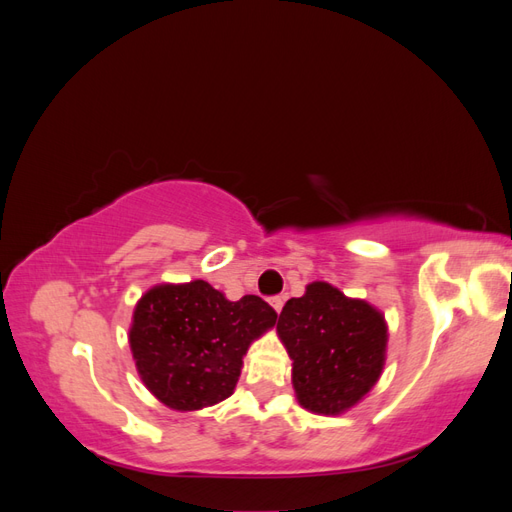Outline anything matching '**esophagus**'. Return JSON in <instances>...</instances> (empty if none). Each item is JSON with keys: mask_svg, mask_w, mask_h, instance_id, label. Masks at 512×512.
I'll return each mask as SVG.
<instances>
[{"mask_svg": "<svg viewBox=\"0 0 512 512\" xmlns=\"http://www.w3.org/2000/svg\"><path fill=\"white\" fill-rule=\"evenodd\" d=\"M269 303H271V307L275 309V312L280 314V312H282V307H284V297H271V299H269Z\"/></svg>", "mask_w": 512, "mask_h": 512, "instance_id": "esophagus-1", "label": "esophagus"}]
</instances>
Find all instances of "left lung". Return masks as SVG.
<instances>
[{"instance_id": "1", "label": "left lung", "mask_w": 512, "mask_h": 512, "mask_svg": "<svg viewBox=\"0 0 512 512\" xmlns=\"http://www.w3.org/2000/svg\"><path fill=\"white\" fill-rule=\"evenodd\" d=\"M277 333L292 359L294 393L307 410L344 412L380 378L386 350L382 314L327 282L309 284L303 297L284 305Z\"/></svg>"}]
</instances>
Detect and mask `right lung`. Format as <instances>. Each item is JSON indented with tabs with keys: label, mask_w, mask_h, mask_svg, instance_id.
Returning a JSON list of instances; mask_svg holds the SVG:
<instances>
[{
	"label": "right lung",
	"mask_w": 512,
	"mask_h": 512,
	"mask_svg": "<svg viewBox=\"0 0 512 512\" xmlns=\"http://www.w3.org/2000/svg\"><path fill=\"white\" fill-rule=\"evenodd\" d=\"M277 320L256 294L228 301L211 284H162L138 301L130 346L147 389L173 410H200L226 399L243 354Z\"/></svg>",
	"instance_id": "right-lung-1"
}]
</instances>
